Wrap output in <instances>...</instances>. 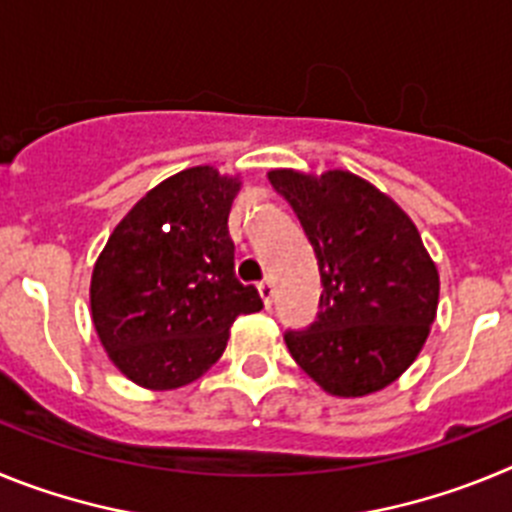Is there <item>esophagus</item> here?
<instances>
[{"label":"esophagus","instance_id":"esophagus-1","mask_svg":"<svg viewBox=\"0 0 512 512\" xmlns=\"http://www.w3.org/2000/svg\"><path fill=\"white\" fill-rule=\"evenodd\" d=\"M259 295H261V300H264L266 307H269L271 302H274V279H271V277L261 279V282H259Z\"/></svg>","mask_w":512,"mask_h":512}]
</instances>
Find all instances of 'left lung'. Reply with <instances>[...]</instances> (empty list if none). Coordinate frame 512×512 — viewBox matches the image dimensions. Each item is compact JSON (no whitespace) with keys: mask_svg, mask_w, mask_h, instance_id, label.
Here are the masks:
<instances>
[{"mask_svg":"<svg viewBox=\"0 0 512 512\" xmlns=\"http://www.w3.org/2000/svg\"><path fill=\"white\" fill-rule=\"evenodd\" d=\"M269 179L300 217L323 284L315 320L284 333L289 354L330 395L382 390L413 364L436 318L438 271L418 228L351 171Z\"/></svg>","mask_w":512,"mask_h":512,"instance_id":"1","label":"left lung"}]
</instances>
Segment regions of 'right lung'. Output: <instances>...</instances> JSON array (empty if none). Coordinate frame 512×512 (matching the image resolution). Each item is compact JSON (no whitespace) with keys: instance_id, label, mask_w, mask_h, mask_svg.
<instances>
[{"instance_id":"add662e5","label":"right lung","mask_w":512,"mask_h":512,"mask_svg":"<svg viewBox=\"0 0 512 512\" xmlns=\"http://www.w3.org/2000/svg\"><path fill=\"white\" fill-rule=\"evenodd\" d=\"M235 192L212 166L179 171L122 217L94 264V328L140 387L194 382L220 359L233 320L264 307L259 289L235 277Z\"/></svg>"}]
</instances>
